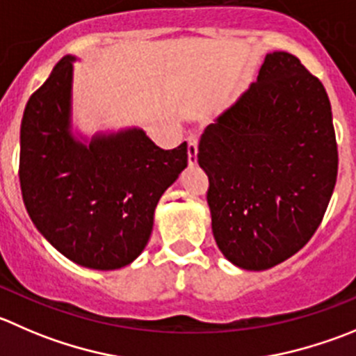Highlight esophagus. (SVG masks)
I'll list each match as a JSON object with an SVG mask.
<instances>
[{
  "mask_svg": "<svg viewBox=\"0 0 356 356\" xmlns=\"http://www.w3.org/2000/svg\"><path fill=\"white\" fill-rule=\"evenodd\" d=\"M188 163L189 167H195L198 163V139L193 136L188 139Z\"/></svg>",
  "mask_w": 356,
  "mask_h": 356,
  "instance_id": "34e87169",
  "label": "esophagus"
}]
</instances>
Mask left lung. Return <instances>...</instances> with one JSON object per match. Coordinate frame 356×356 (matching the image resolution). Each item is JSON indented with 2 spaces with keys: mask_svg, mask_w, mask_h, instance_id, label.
<instances>
[{
  "mask_svg": "<svg viewBox=\"0 0 356 356\" xmlns=\"http://www.w3.org/2000/svg\"><path fill=\"white\" fill-rule=\"evenodd\" d=\"M198 163L224 257L248 271L292 257L322 222L337 179L320 79L287 51L266 55L257 81L205 129Z\"/></svg>",
  "mask_w": 356,
  "mask_h": 356,
  "instance_id": "1",
  "label": "left lung"
}]
</instances>
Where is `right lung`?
<instances>
[{"label":"right lung","mask_w":356,"mask_h":356,"mask_svg":"<svg viewBox=\"0 0 356 356\" xmlns=\"http://www.w3.org/2000/svg\"><path fill=\"white\" fill-rule=\"evenodd\" d=\"M76 55H65L31 95L20 125V189L51 247L83 268L136 261L161 195L188 167V146L161 149L139 127L79 132L72 122Z\"/></svg>","instance_id":"right-lung-1"}]
</instances>
